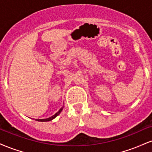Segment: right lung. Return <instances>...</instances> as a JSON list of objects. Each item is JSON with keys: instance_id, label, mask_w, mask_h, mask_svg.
<instances>
[{"instance_id": "add662e5", "label": "right lung", "mask_w": 152, "mask_h": 152, "mask_svg": "<svg viewBox=\"0 0 152 152\" xmlns=\"http://www.w3.org/2000/svg\"><path fill=\"white\" fill-rule=\"evenodd\" d=\"M63 108H64V107H62L61 109L59 110V111H58V112L56 113V114H55L54 115H53V116H50V117H49V118H44V119H36V121H51L52 119H53L54 118L56 117V116H58V115L59 114H60L61 112V111L63 110Z\"/></svg>"}]
</instances>
